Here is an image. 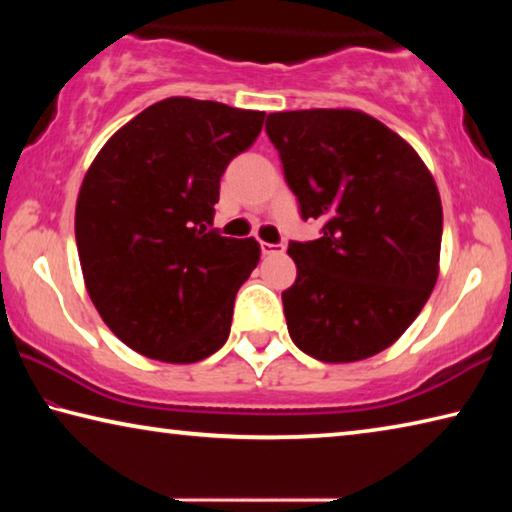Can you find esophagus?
<instances>
[{"label": "esophagus", "mask_w": 512, "mask_h": 512, "mask_svg": "<svg viewBox=\"0 0 512 512\" xmlns=\"http://www.w3.org/2000/svg\"><path fill=\"white\" fill-rule=\"evenodd\" d=\"M259 248H262V255H280V253H284V244H266V241H262Z\"/></svg>", "instance_id": "1"}]
</instances>
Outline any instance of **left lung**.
I'll return each mask as SVG.
<instances>
[{"label": "left lung", "mask_w": 512, "mask_h": 512, "mask_svg": "<svg viewBox=\"0 0 512 512\" xmlns=\"http://www.w3.org/2000/svg\"><path fill=\"white\" fill-rule=\"evenodd\" d=\"M302 221L314 241H289L298 266L282 291L291 341L318 361L350 363L386 350L429 300L438 277L443 205L409 144L359 110L266 117Z\"/></svg>", "instance_id": "8db88e82"}]
</instances>
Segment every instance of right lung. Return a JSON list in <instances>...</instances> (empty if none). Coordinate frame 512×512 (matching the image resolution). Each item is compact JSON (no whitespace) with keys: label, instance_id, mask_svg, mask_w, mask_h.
I'll list each match as a JSON object with an SVG mask.
<instances>
[{"label":"right lung","instance_id":"obj_1","mask_svg":"<svg viewBox=\"0 0 512 512\" xmlns=\"http://www.w3.org/2000/svg\"><path fill=\"white\" fill-rule=\"evenodd\" d=\"M264 112L164 99L110 137L76 201V246L94 307L144 357L194 363L228 341L259 244L212 228L221 176Z\"/></svg>","mask_w":512,"mask_h":512}]
</instances>
